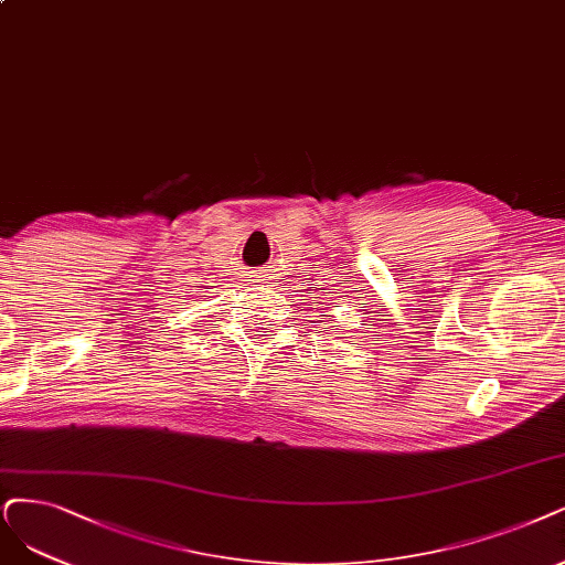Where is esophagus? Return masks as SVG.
Masks as SVG:
<instances>
[{
    "label": "esophagus",
    "mask_w": 565,
    "mask_h": 565,
    "mask_svg": "<svg viewBox=\"0 0 565 565\" xmlns=\"http://www.w3.org/2000/svg\"><path fill=\"white\" fill-rule=\"evenodd\" d=\"M258 281H260V279H258Z\"/></svg>",
    "instance_id": "34e87169"
}]
</instances>
